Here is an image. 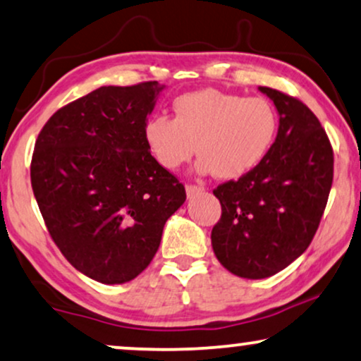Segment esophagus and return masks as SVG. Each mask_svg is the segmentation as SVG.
<instances>
[{
  "label": "esophagus",
  "mask_w": 361,
  "mask_h": 361,
  "mask_svg": "<svg viewBox=\"0 0 361 361\" xmlns=\"http://www.w3.org/2000/svg\"><path fill=\"white\" fill-rule=\"evenodd\" d=\"M204 191V188L202 186H196V185H188L186 186V196L190 197H195V196H197V195H201V192Z\"/></svg>",
  "instance_id": "34e87169"
}]
</instances>
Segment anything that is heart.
<instances>
[{"label":"heart","instance_id":"heart-1","mask_svg":"<svg viewBox=\"0 0 361 361\" xmlns=\"http://www.w3.org/2000/svg\"><path fill=\"white\" fill-rule=\"evenodd\" d=\"M175 118L155 114L144 126L145 144L161 166L180 169L200 154L195 170L238 180L263 164L278 134L275 106L265 98L204 88L181 94Z\"/></svg>","mask_w":361,"mask_h":361}]
</instances>
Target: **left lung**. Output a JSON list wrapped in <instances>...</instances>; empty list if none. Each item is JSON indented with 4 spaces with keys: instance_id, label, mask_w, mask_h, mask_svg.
Returning <instances> with one entry per match:
<instances>
[{
    "instance_id": "left-lung-1",
    "label": "left lung",
    "mask_w": 361,
    "mask_h": 361,
    "mask_svg": "<svg viewBox=\"0 0 361 361\" xmlns=\"http://www.w3.org/2000/svg\"><path fill=\"white\" fill-rule=\"evenodd\" d=\"M280 116L262 165L217 186L222 216L211 232L217 260L233 275L262 280L301 257L316 233L334 178V152L311 109L281 91L258 86Z\"/></svg>"
}]
</instances>
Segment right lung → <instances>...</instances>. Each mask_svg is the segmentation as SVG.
I'll use <instances>...</instances> for the list:
<instances>
[{"instance_id": "add662e5", "label": "right lung", "mask_w": 361, "mask_h": 361, "mask_svg": "<svg viewBox=\"0 0 361 361\" xmlns=\"http://www.w3.org/2000/svg\"><path fill=\"white\" fill-rule=\"evenodd\" d=\"M165 85L101 86L59 109L35 140L30 183L63 257L91 280L123 284L149 267L186 200L144 139Z\"/></svg>"}]
</instances>
